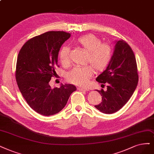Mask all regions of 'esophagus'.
Returning a JSON list of instances; mask_svg holds the SVG:
<instances>
[{"label": "esophagus", "mask_w": 154, "mask_h": 154, "mask_svg": "<svg viewBox=\"0 0 154 154\" xmlns=\"http://www.w3.org/2000/svg\"><path fill=\"white\" fill-rule=\"evenodd\" d=\"M78 89L79 91H88V88H85V87H79Z\"/></svg>", "instance_id": "34e87169"}]
</instances>
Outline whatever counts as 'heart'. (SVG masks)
<instances>
[{
    "label": "heart",
    "instance_id": "obj_1",
    "mask_svg": "<svg viewBox=\"0 0 154 154\" xmlns=\"http://www.w3.org/2000/svg\"><path fill=\"white\" fill-rule=\"evenodd\" d=\"M78 43L84 50L88 53L87 62L90 63L97 71H102L108 66L113 55L112 47L108 43H102V41L93 34H88L79 37ZM69 48L63 46L59 51V59L63 65L69 63ZM94 75V69L91 66L76 67L69 72L67 78L71 83L85 85Z\"/></svg>",
    "mask_w": 154,
    "mask_h": 154
}]
</instances>
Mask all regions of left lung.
<instances>
[{"label": "left lung", "mask_w": 154, "mask_h": 154, "mask_svg": "<svg viewBox=\"0 0 154 154\" xmlns=\"http://www.w3.org/2000/svg\"><path fill=\"white\" fill-rule=\"evenodd\" d=\"M115 43L109 64L96 78L99 83L107 85V91L97 90L101 94L102 102L95 106L105 114L115 113L122 108L133 94L138 82L136 60L131 48L122 39Z\"/></svg>", "instance_id": "obj_1"}]
</instances>
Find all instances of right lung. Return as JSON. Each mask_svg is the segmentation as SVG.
Segmentation results:
<instances>
[{"mask_svg": "<svg viewBox=\"0 0 154 154\" xmlns=\"http://www.w3.org/2000/svg\"><path fill=\"white\" fill-rule=\"evenodd\" d=\"M71 37L63 31H50L27 41L21 48L16 67V79L29 106L40 115L59 113L66 105L71 94L76 91L72 84L52 88L51 77L62 45Z\"/></svg>", "mask_w": 154, "mask_h": 154, "instance_id": "right-lung-1", "label": "right lung"}]
</instances>
